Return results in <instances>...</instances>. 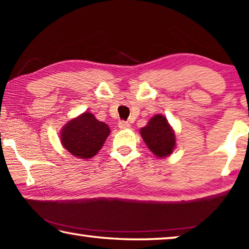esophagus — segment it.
I'll list each match as a JSON object with an SVG mask.
<instances>
[{"label":"esophagus","mask_w":249,"mask_h":249,"mask_svg":"<svg viewBox=\"0 0 249 249\" xmlns=\"http://www.w3.org/2000/svg\"><path fill=\"white\" fill-rule=\"evenodd\" d=\"M119 127L121 128V129H127V128H129V124L127 123V122H125V121H120L119 122Z\"/></svg>","instance_id":"34e87169"}]
</instances>
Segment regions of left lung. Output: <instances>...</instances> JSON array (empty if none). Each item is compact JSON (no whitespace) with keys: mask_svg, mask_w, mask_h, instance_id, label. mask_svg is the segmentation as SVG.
Masks as SVG:
<instances>
[{"mask_svg":"<svg viewBox=\"0 0 249 249\" xmlns=\"http://www.w3.org/2000/svg\"><path fill=\"white\" fill-rule=\"evenodd\" d=\"M141 135L150 151L157 157H167L175 149V132L165 116L158 114L151 117L148 124L141 128Z\"/></svg>","mask_w":249,"mask_h":249,"instance_id":"1","label":"left lung"}]
</instances>
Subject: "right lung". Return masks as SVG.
<instances>
[{
    "label": "right lung",
    "mask_w": 249,
    "mask_h": 249,
    "mask_svg": "<svg viewBox=\"0 0 249 249\" xmlns=\"http://www.w3.org/2000/svg\"><path fill=\"white\" fill-rule=\"evenodd\" d=\"M109 132L104 122L96 120L92 113L84 112L64 126L61 144L75 157L89 159L98 154Z\"/></svg>",
    "instance_id": "add662e5"
}]
</instances>
